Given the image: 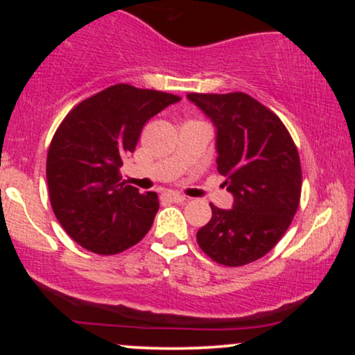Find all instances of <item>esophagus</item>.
Listing matches in <instances>:
<instances>
[{
  "mask_svg": "<svg viewBox=\"0 0 355 355\" xmlns=\"http://www.w3.org/2000/svg\"><path fill=\"white\" fill-rule=\"evenodd\" d=\"M162 200L164 202H175V203H182L185 202L187 198L180 193H173V191H166V193H162Z\"/></svg>",
  "mask_w": 355,
  "mask_h": 355,
  "instance_id": "esophagus-1",
  "label": "esophagus"
}]
</instances>
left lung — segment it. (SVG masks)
<instances>
[{
  "mask_svg": "<svg viewBox=\"0 0 355 355\" xmlns=\"http://www.w3.org/2000/svg\"><path fill=\"white\" fill-rule=\"evenodd\" d=\"M217 128V170L234 207L210 203L198 245L227 267L255 262L277 245L300 202L302 170L291 133L274 112L247 93H189Z\"/></svg>",
  "mask_w": 355,
  "mask_h": 355,
  "instance_id": "8db88e82",
  "label": "left lung"
}]
</instances>
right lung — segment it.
Wrapping results in <instances>:
<instances>
[{"label": "right lung", "mask_w": 355, "mask_h": 355, "mask_svg": "<svg viewBox=\"0 0 355 355\" xmlns=\"http://www.w3.org/2000/svg\"><path fill=\"white\" fill-rule=\"evenodd\" d=\"M177 101V95L118 83L61 121L48 150V191L61 227L83 248L115 255L152 229L158 195L121 182L120 166L146 121Z\"/></svg>", "instance_id": "obj_1"}]
</instances>
